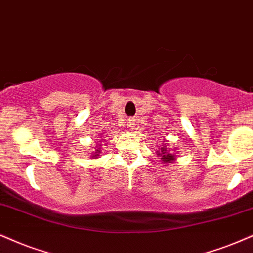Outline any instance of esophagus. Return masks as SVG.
<instances>
[{
	"mask_svg": "<svg viewBox=\"0 0 253 253\" xmlns=\"http://www.w3.org/2000/svg\"><path fill=\"white\" fill-rule=\"evenodd\" d=\"M126 126L127 129H132L133 126H135V123H133V120H127Z\"/></svg>",
	"mask_w": 253,
	"mask_h": 253,
	"instance_id": "34e87169",
	"label": "esophagus"
}]
</instances>
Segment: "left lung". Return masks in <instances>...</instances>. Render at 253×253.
I'll return each instance as SVG.
<instances>
[{"mask_svg":"<svg viewBox=\"0 0 253 253\" xmlns=\"http://www.w3.org/2000/svg\"><path fill=\"white\" fill-rule=\"evenodd\" d=\"M158 154L161 156V160L163 161V163H173L174 161H176V155H174V152H176V150L174 149H172L171 150V148H169V144L168 143H165V144L162 145L161 150L157 151Z\"/></svg>","mask_w":253,"mask_h":253,"instance_id":"left-lung-1","label":"left lung"}]
</instances>
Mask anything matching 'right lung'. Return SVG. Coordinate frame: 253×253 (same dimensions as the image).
Segmentation results:
<instances>
[{
    "label": "right lung",
    "instance_id": "add662e5",
    "mask_svg": "<svg viewBox=\"0 0 253 253\" xmlns=\"http://www.w3.org/2000/svg\"><path fill=\"white\" fill-rule=\"evenodd\" d=\"M99 152H101V146L97 145V149H96L95 152H91V158H93V160H95V158H98Z\"/></svg>",
    "mask_w": 253,
    "mask_h": 253
}]
</instances>
